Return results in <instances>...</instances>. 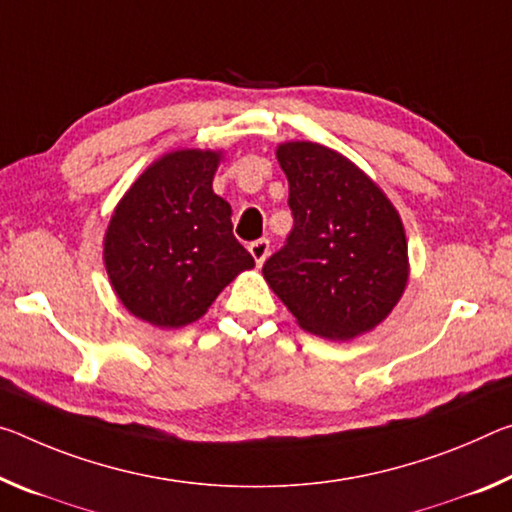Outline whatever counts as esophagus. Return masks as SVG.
<instances>
[{
  "label": "esophagus",
  "mask_w": 512,
  "mask_h": 512,
  "mask_svg": "<svg viewBox=\"0 0 512 512\" xmlns=\"http://www.w3.org/2000/svg\"><path fill=\"white\" fill-rule=\"evenodd\" d=\"M248 250H250V255H253L255 264L262 266L264 259L269 257V250H271L269 239H257V241H253V243H250V246H248Z\"/></svg>",
  "instance_id": "obj_1"
}]
</instances>
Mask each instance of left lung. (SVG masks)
I'll use <instances>...</instances> for the list:
<instances>
[{
	"label": "left lung",
	"mask_w": 512,
	"mask_h": 512,
	"mask_svg": "<svg viewBox=\"0 0 512 512\" xmlns=\"http://www.w3.org/2000/svg\"><path fill=\"white\" fill-rule=\"evenodd\" d=\"M294 214L264 278L298 326L348 342L387 319L408 285V239L383 189L344 154L312 141L280 143Z\"/></svg>",
	"instance_id": "1"
}]
</instances>
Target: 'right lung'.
Returning a JSON list of instances; mask_svg holds the SVG:
<instances>
[{
	"mask_svg": "<svg viewBox=\"0 0 512 512\" xmlns=\"http://www.w3.org/2000/svg\"><path fill=\"white\" fill-rule=\"evenodd\" d=\"M221 150H173L143 170L104 234L111 287L157 328L198 321L255 259L232 234V209L212 189Z\"/></svg>",
	"mask_w": 512,
	"mask_h": 512,
	"instance_id": "right-lung-1",
	"label": "right lung"
}]
</instances>
